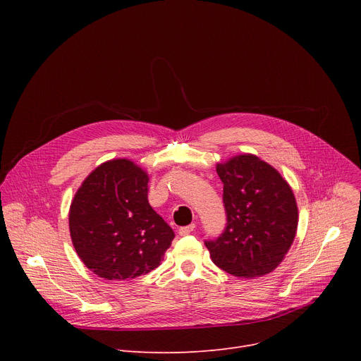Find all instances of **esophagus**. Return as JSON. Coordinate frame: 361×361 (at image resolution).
<instances>
[{
    "mask_svg": "<svg viewBox=\"0 0 361 361\" xmlns=\"http://www.w3.org/2000/svg\"><path fill=\"white\" fill-rule=\"evenodd\" d=\"M195 228H196L195 224H190V225H187V226H181V228L178 230V234L180 235H188Z\"/></svg>",
    "mask_w": 361,
    "mask_h": 361,
    "instance_id": "34e87169",
    "label": "esophagus"
}]
</instances>
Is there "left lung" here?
<instances>
[{
    "label": "left lung",
    "instance_id": "left-lung-1",
    "mask_svg": "<svg viewBox=\"0 0 361 361\" xmlns=\"http://www.w3.org/2000/svg\"><path fill=\"white\" fill-rule=\"evenodd\" d=\"M224 184L226 225L204 245L212 262L234 276L272 272L294 241L298 209L290 184L256 155L244 154L216 165Z\"/></svg>",
    "mask_w": 361,
    "mask_h": 361
}]
</instances>
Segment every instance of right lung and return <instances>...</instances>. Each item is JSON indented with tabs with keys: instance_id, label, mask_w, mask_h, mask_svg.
I'll use <instances>...</instances> for the list:
<instances>
[{
	"instance_id": "obj_1",
	"label": "right lung",
	"mask_w": 361,
	"mask_h": 361,
	"mask_svg": "<svg viewBox=\"0 0 361 361\" xmlns=\"http://www.w3.org/2000/svg\"><path fill=\"white\" fill-rule=\"evenodd\" d=\"M149 177L128 159L94 168L75 192L68 225L75 252L108 281L146 275L159 267L174 231L147 202Z\"/></svg>"
}]
</instances>
